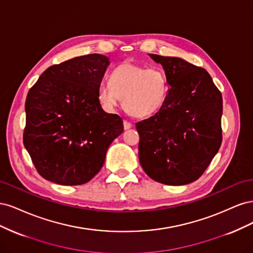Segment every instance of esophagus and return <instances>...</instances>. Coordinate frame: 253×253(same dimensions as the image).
<instances>
[{"mask_svg":"<svg viewBox=\"0 0 253 253\" xmlns=\"http://www.w3.org/2000/svg\"><path fill=\"white\" fill-rule=\"evenodd\" d=\"M132 124L129 121H127V120H124V127H125V129H128V128H131L132 127Z\"/></svg>","mask_w":253,"mask_h":253,"instance_id":"34e87169","label":"esophagus"}]
</instances>
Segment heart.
<instances>
[{
    "label": "heart",
    "mask_w": 253,
    "mask_h": 253,
    "mask_svg": "<svg viewBox=\"0 0 253 253\" xmlns=\"http://www.w3.org/2000/svg\"><path fill=\"white\" fill-rule=\"evenodd\" d=\"M169 80L164 68L124 63L110 76V83H101L97 96L103 108L114 111L121 98L124 108L135 117H150L165 105L169 95Z\"/></svg>",
    "instance_id": "1"
}]
</instances>
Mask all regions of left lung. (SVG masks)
I'll return each instance as SVG.
<instances>
[{
    "instance_id": "obj_1",
    "label": "left lung",
    "mask_w": 253,
    "mask_h": 253,
    "mask_svg": "<svg viewBox=\"0 0 253 253\" xmlns=\"http://www.w3.org/2000/svg\"><path fill=\"white\" fill-rule=\"evenodd\" d=\"M149 56L163 65L171 88L163 109L136 124L139 162L155 181L187 185L201 177L220 148L223 98L205 68Z\"/></svg>"
}]
</instances>
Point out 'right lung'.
Here are the masks:
<instances>
[{
	"instance_id": "obj_1",
	"label": "right lung",
	"mask_w": 253,
	"mask_h": 253,
	"mask_svg": "<svg viewBox=\"0 0 253 253\" xmlns=\"http://www.w3.org/2000/svg\"><path fill=\"white\" fill-rule=\"evenodd\" d=\"M110 59L99 53L49 66L29 89L23 143L43 178L63 186L89 181L124 132L117 114L101 108L97 90Z\"/></svg>"
}]
</instances>
